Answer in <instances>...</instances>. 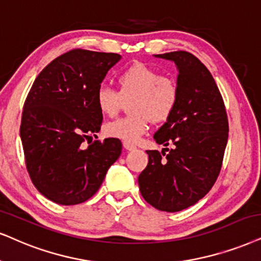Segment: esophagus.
Returning <instances> with one entry per match:
<instances>
[{"label": "esophagus", "mask_w": 261, "mask_h": 261, "mask_svg": "<svg viewBox=\"0 0 261 261\" xmlns=\"http://www.w3.org/2000/svg\"><path fill=\"white\" fill-rule=\"evenodd\" d=\"M123 147H124L126 150H134V149H136V146H135V144L130 143V142H126V141L123 142Z\"/></svg>", "instance_id": "obj_1"}]
</instances>
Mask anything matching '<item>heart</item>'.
Wrapping results in <instances>:
<instances>
[{
    "mask_svg": "<svg viewBox=\"0 0 261 261\" xmlns=\"http://www.w3.org/2000/svg\"><path fill=\"white\" fill-rule=\"evenodd\" d=\"M118 91L101 87L97 89V110L102 115L114 117L124 102H130L131 115L111 121L105 126L110 137L135 142L147 131L149 121L163 123L176 110L179 101V87L171 75L144 64H134L121 71L117 77Z\"/></svg>",
    "mask_w": 261,
    "mask_h": 261,
    "instance_id": "heart-1",
    "label": "heart"
}]
</instances>
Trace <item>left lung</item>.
Here are the masks:
<instances>
[{
    "label": "left lung",
    "instance_id": "obj_1",
    "mask_svg": "<svg viewBox=\"0 0 261 261\" xmlns=\"http://www.w3.org/2000/svg\"><path fill=\"white\" fill-rule=\"evenodd\" d=\"M177 65L179 101L154 135L156 143L174 144L146 150L148 165L138 176L143 199L156 210L178 212L195 204L216 183L222 169L229 121L216 82L196 57L184 50L155 55Z\"/></svg>",
    "mask_w": 261,
    "mask_h": 261
}]
</instances>
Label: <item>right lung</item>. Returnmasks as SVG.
I'll list each match as a JSON object with an SVG mask.
<instances>
[{
    "label": "right lung",
    "mask_w": 261,
    "mask_h": 261,
    "mask_svg": "<svg viewBox=\"0 0 261 261\" xmlns=\"http://www.w3.org/2000/svg\"><path fill=\"white\" fill-rule=\"evenodd\" d=\"M120 58L72 49L45 66L30 89L20 124L26 169L53 202L70 206L90 199L120 156L118 138L84 146L101 130L96 91Z\"/></svg>",
    "instance_id": "right-lung-1"
}]
</instances>
